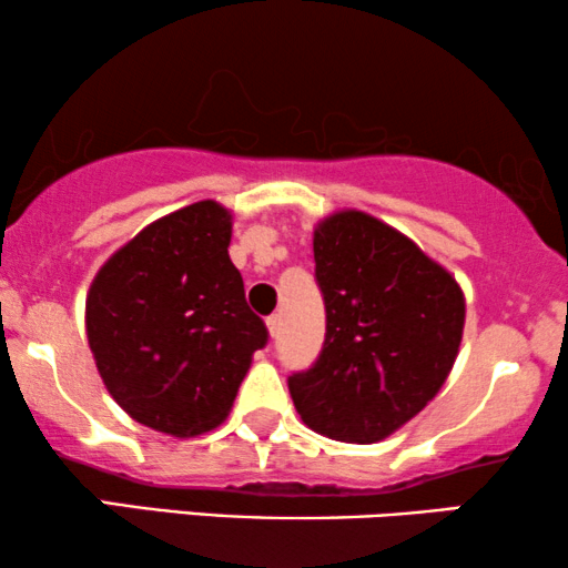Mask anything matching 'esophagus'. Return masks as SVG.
Instances as JSON below:
<instances>
[{"mask_svg": "<svg viewBox=\"0 0 568 568\" xmlns=\"http://www.w3.org/2000/svg\"><path fill=\"white\" fill-rule=\"evenodd\" d=\"M266 328L271 333V338H276V333H278V315H268L266 317Z\"/></svg>", "mask_w": 568, "mask_h": 568, "instance_id": "obj_1", "label": "esophagus"}]
</instances>
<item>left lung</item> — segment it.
I'll return each instance as SVG.
<instances>
[{"mask_svg": "<svg viewBox=\"0 0 568 568\" xmlns=\"http://www.w3.org/2000/svg\"><path fill=\"white\" fill-rule=\"evenodd\" d=\"M313 251L325 341L286 383L310 429L369 445L410 422L445 385L465 297L439 263L369 214L328 216Z\"/></svg>", "mask_w": 568, "mask_h": 568, "instance_id": "8db88e82", "label": "left lung"}]
</instances>
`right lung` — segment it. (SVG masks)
<instances>
[{
	"label": "right lung",
	"instance_id": "1",
	"mask_svg": "<svg viewBox=\"0 0 568 568\" xmlns=\"http://www.w3.org/2000/svg\"><path fill=\"white\" fill-rule=\"evenodd\" d=\"M232 216L199 201L123 245L88 294V341L113 400L139 424L193 437L224 422L268 328L230 261Z\"/></svg>",
	"mask_w": 568,
	"mask_h": 568
}]
</instances>
